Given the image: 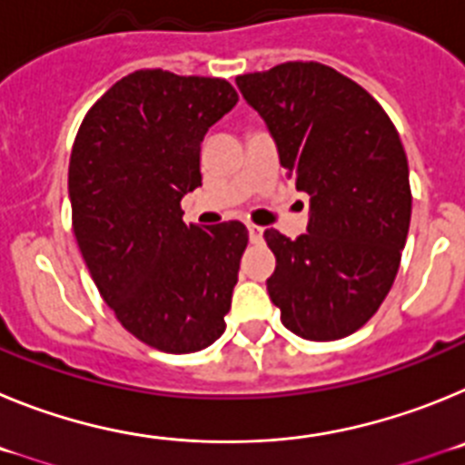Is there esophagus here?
I'll return each instance as SVG.
<instances>
[{"instance_id":"obj_1","label":"esophagus","mask_w":465,"mask_h":465,"mask_svg":"<svg viewBox=\"0 0 465 465\" xmlns=\"http://www.w3.org/2000/svg\"><path fill=\"white\" fill-rule=\"evenodd\" d=\"M246 228H249V240H252V242H261L262 240V228H261V225L249 223V225H246Z\"/></svg>"}]
</instances>
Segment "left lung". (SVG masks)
Wrapping results in <instances>:
<instances>
[{
  "instance_id": "1",
  "label": "left lung",
  "mask_w": 465,
  "mask_h": 465,
  "mask_svg": "<svg viewBox=\"0 0 465 465\" xmlns=\"http://www.w3.org/2000/svg\"><path fill=\"white\" fill-rule=\"evenodd\" d=\"M268 125L286 176L310 195L305 235L265 230L268 279L282 323L312 342L359 331L380 310L408 240V155L380 102L322 63H283L237 76Z\"/></svg>"
}]
</instances>
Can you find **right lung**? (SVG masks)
I'll list each match as a JSON object with an SVG mask.
<instances>
[{
	"instance_id": "right-lung-1",
	"label": "right lung",
	"mask_w": 465,
	"mask_h": 465,
	"mask_svg": "<svg viewBox=\"0 0 465 465\" xmlns=\"http://www.w3.org/2000/svg\"><path fill=\"white\" fill-rule=\"evenodd\" d=\"M237 104L225 79L139 69L90 106L69 158L72 225L94 286L127 332L167 354L223 335L244 223H183L200 143Z\"/></svg>"
}]
</instances>
